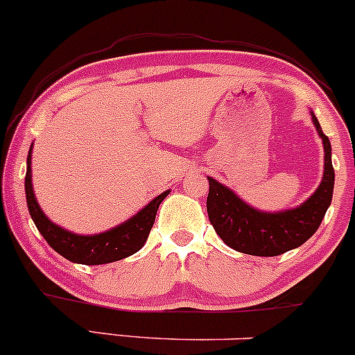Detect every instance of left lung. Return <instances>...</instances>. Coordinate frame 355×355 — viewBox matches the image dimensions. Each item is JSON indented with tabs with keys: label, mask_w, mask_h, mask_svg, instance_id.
<instances>
[{
	"label": "left lung",
	"mask_w": 355,
	"mask_h": 355,
	"mask_svg": "<svg viewBox=\"0 0 355 355\" xmlns=\"http://www.w3.org/2000/svg\"><path fill=\"white\" fill-rule=\"evenodd\" d=\"M310 114L324 144V178L315 193L300 206L280 213L258 211L216 179L208 178L209 193L206 208L209 221L218 236L230 248L254 257H277L304 245L320 226L332 202L336 174L329 137L322 132L313 112Z\"/></svg>",
	"instance_id": "left-lung-1"
}]
</instances>
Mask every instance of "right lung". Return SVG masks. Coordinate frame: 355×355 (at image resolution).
Returning a JSON list of instances; mask_svg holds the SVG:
<instances>
[{"label":"right lung","mask_w":355,"mask_h":355,"mask_svg":"<svg viewBox=\"0 0 355 355\" xmlns=\"http://www.w3.org/2000/svg\"><path fill=\"white\" fill-rule=\"evenodd\" d=\"M31 149L26 159V176H25V193L26 205L30 216L42 236L46 243L62 254L67 260L80 265H103L112 263V261L122 260V258L130 257L137 253L144 246V243L153 230L154 220L159 205L164 201L169 191H164L154 198L153 201L147 202L146 208H142L137 214H134L130 220L115 226V228L103 231L98 234H77L69 230L60 228L53 221L45 216L42 208H40L37 198L33 193V184H31Z\"/></svg>","instance_id":"1"}]
</instances>
